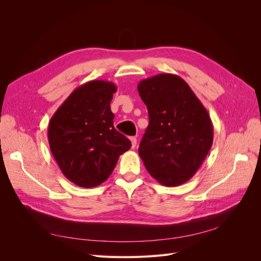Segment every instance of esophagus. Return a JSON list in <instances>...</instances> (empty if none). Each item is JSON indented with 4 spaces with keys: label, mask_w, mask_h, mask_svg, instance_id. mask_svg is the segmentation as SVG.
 I'll list each match as a JSON object with an SVG mask.
<instances>
[{
    "label": "esophagus",
    "mask_w": 261,
    "mask_h": 261,
    "mask_svg": "<svg viewBox=\"0 0 261 261\" xmlns=\"http://www.w3.org/2000/svg\"><path fill=\"white\" fill-rule=\"evenodd\" d=\"M129 139L132 141V148H135L136 144H137V138L136 137H130Z\"/></svg>",
    "instance_id": "34e87169"
}]
</instances>
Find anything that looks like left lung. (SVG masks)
Returning a JSON list of instances; mask_svg holds the SVG:
<instances>
[{
  "instance_id": "obj_1",
  "label": "left lung",
  "mask_w": 261,
  "mask_h": 261,
  "mask_svg": "<svg viewBox=\"0 0 261 261\" xmlns=\"http://www.w3.org/2000/svg\"><path fill=\"white\" fill-rule=\"evenodd\" d=\"M137 89L149 125L138 148L149 174L164 186L192 178L209 152L213 125L206 108L177 75L159 74Z\"/></svg>"
}]
</instances>
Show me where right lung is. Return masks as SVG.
I'll use <instances>...</instances> for the list:
<instances>
[{
  "mask_svg": "<svg viewBox=\"0 0 261 261\" xmlns=\"http://www.w3.org/2000/svg\"><path fill=\"white\" fill-rule=\"evenodd\" d=\"M116 86L91 81L76 88L53 114L48 139L51 152L64 176L81 187L103 183L118 156L132 147L114 128L110 108Z\"/></svg>",
  "mask_w": 261,
  "mask_h": 261,
  "instance_id": "1",
  "label": "right lung"
}]
</instances>
